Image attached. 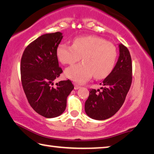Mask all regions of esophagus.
I'll list each match as a JSON object with an SVG mask.
<instances>
[{
    "label": "esophagus",
    "mask_w": 154,
    "mask_h": 154,
    "mask_svg": "<svg viewBox=\"0 0 154 154\" xmlns=\"http://www.w3.org/2000/svg\"><path fill=\"white\" fill-rule=\"evenodd\" d=\"M81 87L79 86V85H75V87H74V88H75V90H78V89H79Z\"/></svg>",
    "instance_id": "esophagus-1"
}]
</instances>
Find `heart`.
Returning a JSON list of instances; mask_svg holds the SVG:
<instances>
[{
  "mask_svg": "<svg viewBox=\"0 0 154 154\" xmlns=\"http://www.w3.org/2000/svg\"><path fill=\"white\" fill-rule=\"evenodd\" d=\"M57 57L63 64H73L81 57L83 62L65 70L67 78L77 83H84L92 75L103 79L113 70L117 49L113 43L96 36L75 38L72 45L61 43L56 49Z\"/></svg>",
  "mask_w": 154,
  "mask_h": 154,
  "instance_id": "1",
  "label": "heart"
}]
</instances>
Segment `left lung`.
I'll use <instances>...</instances> for the list:
<instances>
[{
	"label": "left lung",
	"mask_w": 154,
	"mask_h": 154,
	"mask_svg": "<svg viewBox=\"0 0 154 154\" xmlns=\"http://www.w3.org/2000/svg\"><path fill=\"white\" fill-rule=\"evenodd\" d=\"M119 55L116 66L100 85L101 90L92 89L85 101V111L90 118L104 120L122 107L132 83V60L128 49L119 44Z\"/></svg>",
	"instance_id": "8db88e82"
}]
</instances>
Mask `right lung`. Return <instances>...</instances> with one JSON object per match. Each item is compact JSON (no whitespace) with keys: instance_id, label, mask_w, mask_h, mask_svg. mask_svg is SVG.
I'll return each instance as SVG.
<instances>
[{"instance_id":"add662e5","label":"right lung","mask_w":154,"mask_h":154,"mask_svg":"<svg viewBox=\"0 0 154 154\" xmlns=\"http://www.w3.org/2000/svg\"><path fill=\"white\" fill-rule=\"evenodd\" d=\"M62 38L60 32L41 35L26 47L21 59V79L28 103L36 113L47 118L63 113L68 96L74 89L69 79L54 86V80L62 72L56 54Z\"/></svg>"}]
</instances>
